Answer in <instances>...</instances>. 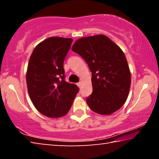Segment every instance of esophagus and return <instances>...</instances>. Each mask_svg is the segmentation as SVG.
<instances>
[{
    "label": "esophagus",
    "mask_w": 159,
    "mask_h": 159,
    "mask_svg": "<svg viewBox=\"0 0 159 159\" xmlns=\"http://www.w3.org/2000/svg\"><path fill=\"white\" fill-rule=\"evenodd\" d=\"M77 85H78V86H79V87L80 88V86H81V83H80V82H79V83H77Z\"/></svg>",
    "instance_id": "1"
}]
</instances>
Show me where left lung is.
Wrapping results in <instances>:
<instances>
[{
	"mask_svg": "<svg viewBox=\"0 0 159 159\" xmlns=\"http://www.w3.org/2000/svg\"><path fill=\"white\" fill-rule=\"evenodd\" d=\"M71 49L84 59L92 72L93 93L86 99L90 109L101 115L116 111L127 99L131 83L121 49L102 34L81 38Z\"/></svg>",
	"mask_w": 159,
	"mask_h": 159,
	"instance_id": "8db88e82",
	"label": "left lung"
}]
</instances>
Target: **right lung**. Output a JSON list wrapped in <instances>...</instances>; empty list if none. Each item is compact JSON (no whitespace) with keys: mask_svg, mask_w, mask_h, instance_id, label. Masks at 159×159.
Segmentation results:
<instances>
[{"mask_svg":"<svg viewBox=\"0 0 159 159\" xmlns=\"http://www.w3.org/2000/svg\"><path fill=\"white\" fill-rule=\"evenodd\" d=\"M73 41L71 39L50 37L32 52L26 72V84L32 103L39 112L59 118L69 112L79 89L65 81L64 61Z\"/></svg>","mask_w":159,"mask_h":159,"instance_id":"right-lung-1","label":"right lung"}]
</instances>
